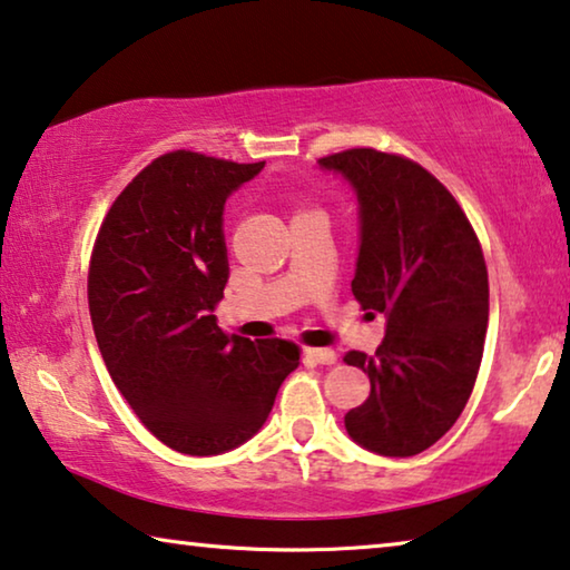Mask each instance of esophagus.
I'll return each instance as SVG.
<instances>
[{"label":"esophagus","mask_w":570,"mask_h":570,"mask_svg":"<svg viewBox=\"0 0 570 570\" xmlns=\"http://www.w3.org/2000/svg\"><path fill=\"white\" fill-rule=\"evenodd\" d=\"M304 355H307V361L322 363V366H333V363L337 361V353L333 351V347H307Z\"/></svg>","instance_id":"esophagus-1"}]
</instances>
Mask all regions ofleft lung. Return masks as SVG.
<instances>
[{
  "label": "left lung",
  "instance_id": "1",
  "mask_svg": "<svg viewBox=\"0 0 570 570\" xmlns=\"http://www.w3.org/2000/svg\"><path fill=\"white\" fill-rule=\"evenodd\" d=\"M320 166L343 174L361 204L353 296L386 314L376 353L345 355L371 379L345 430L379 455H417L461 417L479 376L489 325L481 243L461 204L417 160L347 148Z\"/></svg>",
  "mask_w": 570,
  "mask_h": 570
}]
</instances>
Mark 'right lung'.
<instances>
[{
  "instance_id": "right-lung-1",
  "label": "right lung",
  "mask_w": 570,
  "mask_h": 570,
  "mask_svg": "<svg viewBox=\"0 0 570 570\" xmlns=\"http://www.w3.org/2000/svg\"><path fill=\"white\" fill-rule=\"evenodd\" d=\"M266 160L158 156L125 186L89 263V314L115 386L160 443L186 455L243 445L266 422L299 345L217 327L225 199Z\"/></svg>"
}]
</instances>
